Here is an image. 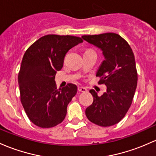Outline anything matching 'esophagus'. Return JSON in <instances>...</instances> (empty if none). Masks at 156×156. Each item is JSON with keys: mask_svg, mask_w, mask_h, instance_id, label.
<instances>
[{"mask_svg": "<svg viewBox=\"0 0 156 156\" xmlns=\"http://www.w3.org/2000/svg\"><path fill=\"white\" fill-rule=\"evenodd\" d=\"M78 90L79 92H81V93H86V92L87 91V90L85 87H78Z\"/></svg>", "mask_w": 156, "mask_h": 156, "instance_id": "esophagus-1", "label": "esophagus"}]
</instances>
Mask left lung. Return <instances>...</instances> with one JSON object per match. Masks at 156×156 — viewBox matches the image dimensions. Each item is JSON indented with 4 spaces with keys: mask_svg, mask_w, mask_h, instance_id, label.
Listing matches in <instances>:
<instances>
[{
    "mask_svg": "<svg viewBox=\"0 0 156 156\" xmlns=\"http://www.w3.org/2000/svg\"><path fill=\"white\" fill-rule=\"evenodd\" d=\"M82 38L101 48L105 60L96 76L99 83L107 86V91L99 96L94 90L90 93L93 102L85 111L87 117L96 125L107 127L118 123L129 111L137 83L134 53L130 45L114 33L84 35Z\"/></svg>",
    "mask_w": 156,
    "mask_h": 156,
    "instance_id": "1",
    "label": "left lung"
}]
</instances>
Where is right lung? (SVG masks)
<instances>
[{
  "label": "right lung",
  "mask_w": 156,
  "mask_h": 156,
  "mask_svg": "<svg viewBox=\"0 0 156 156\" xmlns=\"http://www.w3.org/2000/svg\"><path fill=\"white\" fill-rule=\"evenodd\" d=\"M82 42L75 36L48 34L34 42L24 53L18 77L21 102L36 126L51 128L65 119L67 105L78 87L68 83L57 89L55 75L63 67L68 51Z\"/></svg>",
  "instance_id": "obj_1"
}]
</instances>
